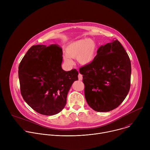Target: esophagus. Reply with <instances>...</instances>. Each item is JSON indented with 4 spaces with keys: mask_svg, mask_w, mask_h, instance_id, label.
<instances>
[{
    "mask_svg": "<svg viewBox=\"0 0 150 150\" xmlns=\"http://www.w3.org/2000/svg\"><path fill=\"white\" fill-rule=\"evenodd\" d=\"M78 79H79V80H81V81L82 79V75L80 74H79V75H78Z\"/></svg>",
    "mask_w": 150,
    "mask_h": 150,
    "instance_id": "1",
    "label": "esophagus"
}]
</instances>
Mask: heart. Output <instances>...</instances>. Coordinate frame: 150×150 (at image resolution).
<instances>
[{
  "instance_id": "heart-1",
  "label": "heart",
  "mask_w": 150,
  "mask_h": 150,
  "mask_svg": "<svg viewBox=\"0 0 150 150\" xmlns=\"http://www.w3.org/2000/svg\"><path fill=\"white\" fill-rule=\"evenodd\" d=\"M96 45L91 39H83L74 41L66 48L67 54L63 56V59L68 65H72L71 58L77 59L82 65H88L94 59Z\"/></svg>"
}]
</instances>
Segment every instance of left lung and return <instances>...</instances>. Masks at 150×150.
Masks as SVG:
<instances>
[{"instance_id":"left-lung-1","label":"left lung","mask_w":150,"mask_h":150,"mask_svg":"<svg viewBox=\"0 0 150 150\" xmlns=\"http://www.w3.org/2000/svg\"><path fill=\"white\" fill-rule=\"evenodd\" d=\"M94 60L79 68L86 101L94 110L110 112L123 101L130 90L131 63L117 40L99 47Z\"/></svg>"}]
</instances>
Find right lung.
I'll use <instances>...</instances> for the list:
<instances>
[{
	"label": "right lung",
	"instance_id": "obj_1",
	"mask_svg": "<svg viewBox=\"0 0 150 150\" xmlns=\"http://www.w3.org/2000/svg\"><path fill=\"white\" fill-rule=\"evenodd\" d=\"M62 49L57 45L33 46L21 61L18 76L21 94L37 113L52 116L59 113L67 104L72 84L78 72L63 71Z\"/></svg>",
	"mask_w": 150,
	"mask_h": 150
}]
</instances>
